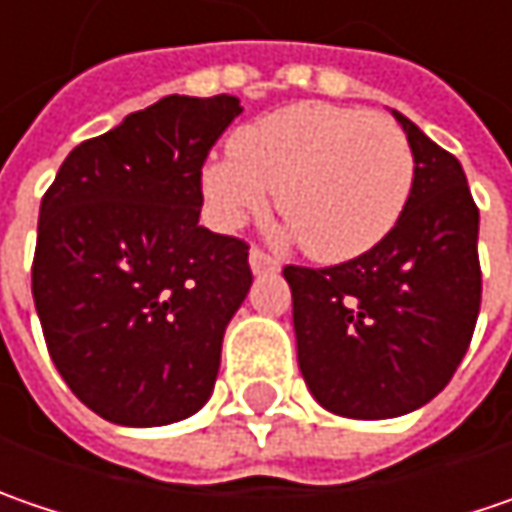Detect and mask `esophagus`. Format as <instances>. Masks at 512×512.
I'll return each mask as SVG.
<instances>
[{"instance_id":"1","label":"esophagus","mask_w":512,"mask_h":512,"mask_svg":"<svg viewBox=\"0 0 512 512\" xmlns=\"http://www.w3.org/2000/svg\"><path fill=\"white\" fill-rule=\"evenodd\" d=\"M249 266H252V272H255V275H275V272L281 269V263H278L275 257L266 255V252H260V249H252V255H249Z\"/></svg>"}]
</instances>
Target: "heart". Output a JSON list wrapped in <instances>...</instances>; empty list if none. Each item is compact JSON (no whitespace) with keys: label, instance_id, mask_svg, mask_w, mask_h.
Instances as JSON below:
<instances>
[{"label":"heart","instance_id":"obj_1","mask_svg":"<svg viewBox=\"0 0 512 512\" xmlns=\"http://www.w3.org/2000/svg\"><path fill=\"white\" fill-rule=\"evenodd\" d=\"M217 228L257 217L278 188V211L321 263L371 252L406 211L414 156L403 130L365 109L292 104L240 127L231 150L202 167Z\"/></svg>","mask_w":512,"mask_h":512}]
</instances>
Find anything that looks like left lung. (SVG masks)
Returning <instances> with one entry per match:
<instances>
[{
	"label": "left lung",
	"instance_id": "8db88e82",
	"mask_svg": "<svg viewBox=\"0 0 512 512\" xmlns=\"http://www.w3.org/2000/svg\"><path fill=\"white\" fill-rule=\"evenodd\" d=\"M414 156L400 223L339 266H286L298 368L333 414L385 420L426 406L464 359L478 310V208L461 162L391 109Z\"/></svg>",
	"mask_w": 512,
	"mask_h": 512
}]
</instances>
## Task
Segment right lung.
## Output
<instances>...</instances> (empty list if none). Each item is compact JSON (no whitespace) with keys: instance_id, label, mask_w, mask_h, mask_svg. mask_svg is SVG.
Listing matches in <instances>:
<instances>
[{"instance_id":"right-lung-1","label":"right lung","mask_w":512,"mask_h":512,"mask_svg":"<svg viewBox=\"0 0 512 512\" xmlns=\"http://www.w3.org/2000/svg\"><path fill=\"white\" fill-rule=\"evenodd\" d=\"M240 98L167 95L77 144L40 205L31 292L51 362L109 423L150 429L208 403L249 246L199 226L202 162Z\"/></svg>"}]
</instances>
